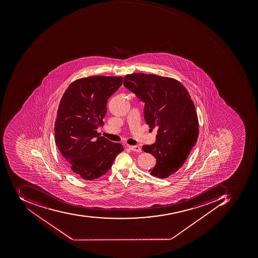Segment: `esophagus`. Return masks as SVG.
<instances>
[{"instance_id":"1","label":"esophagus","mask_w":258,"mask_h":258,"mask_svg":"<svg viewBox=\"0 0 258 258\" xmlns=\"http://www.w3.org/2000/svg\"><path fill=\"white\" fill-rule=\"evenodd\" d=\"M128 148H129L131 150L135 151V152H137V153H141V152H142V149L138 146H129Z\"/></svg>"}]
</instances>
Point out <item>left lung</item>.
<instances>
[{"label": "left lung", "instance_id": "obj_1", "mask_svg": "<svg viewBox=\"0 0 258 258\" xmlns=\"http://www.w3.org/2000/svg\"><path fill=\"white\" fill-rule=\"evenodd\" d=\"M123 85L145 102V120L152 130L157 129L154 144L142 146L156 158L149 171L168 177L181 168L198 139V117L189 93L177 80L155 74H128Z\"/></svg>", "mask_w": 258, "mask_h": 258}]
</instances>
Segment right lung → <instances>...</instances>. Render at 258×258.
<instances>
[{
    "label": "right lung",
    "mask_w": 258,
    "mask_h": 258,
    "mask_svg": "<svg viewBox=\"0 0 258 258\" xmlns=\"http://www.w3.org/2000/svg\"><path fill=\"white\" fill-rule=\"evenodd\" d=\"M122 77L92 76L77 80L62 95L54 123L57 147L69 169L91 181L106 174L123 150L100 136L108 99L122 85Z\"/></svg>",
    "instance_id": "obj_1"
}]
</instances>
